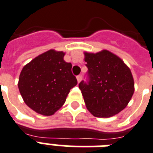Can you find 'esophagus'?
<instances>
[{
	"label": "esophagus",
	"mask_w": 153,
	"mask_h": 153,
	"mask_svg": "<svg viewBox=\"0 0 153 153\" xmlns=\"http://www.w3.org/2000/svg\"><path fill=\"white\" fill-rule=\"evenodd\" d=\"M76 78H77V80H78V82L79 83L81 82V80H82V76L81 74H79V75H78Z\"/></svg>",
	"instance_id": "34e87169"
}]
</instances>
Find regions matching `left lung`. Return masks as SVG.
<instances>
[{
  "label": "left lung",
  "instance_id": "obj_1",
  "mask_svg": "<svg viewBox=\"0 0 153 153\" xmlns=\"http://www.w3.org/2000/svg\"><path fill=\"white\" fill-rule=\"evenodd\" d=\"M89 82L82 81L85 106L95 117L108 118L123 110L134 92L132 73L123 59L108 50L85 52Z\"/></svg>",
  "mask_w": 153,
  "mask_h": 153
}]
</instances>
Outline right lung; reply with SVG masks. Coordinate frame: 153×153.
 Wrapping results in <instances>:
<instances>
[{
  "mask_svg": "<svg viewBox=\"0 0 153 153\" xmlns=\"http://www.w3.org/2000/svg\"><path fill=\"white\" fill-rule=\"evenodd\" d=\"M65 53L50 49L23 67L18 87L25 104L43 115H52L66 101L70 89L77 85L72 64L64 61Z\"/></svg>",
  "mask_w": 153,
  "mask_h": 153,
  "instance_id": "obj_1",
  "label": "right lung"
}]
</instances>
